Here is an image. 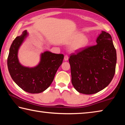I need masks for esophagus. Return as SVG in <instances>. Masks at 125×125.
I'll list each match as a JSON object with an SVG mask.
<instances>
[{
	"label": "esophagus",
	"mask_w": 125,
	"mask_h": 125,
	"mask_svg": "<svg viewBox=\"0 0 125 125\" xmlns=\"http://www.w3.org/2000/svg\"><path fill=\"white\" fill-rule=\"evenodd\" d=\"M68 56H67V55H65L64 56V61H68Z\"/></svg>",
	"instance_id": "obj_1"
}]
</instances>
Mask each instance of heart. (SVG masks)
<instances>
[{
    "instance_id": "heart-1",
    "label": "heart",
    "mask_w": 125,
    "mask_h": 125,
    "mask_svg": "<svg viewBox=\"0 0 125 125\" xmlns=\"http://www.w3.org/2000/svg\"><path fill=\"white\" fill-rule=\"evenodd\" d=\"M67 43H72L71 49L73 51H78L83 50L89 43V39L87 37L83 36L80 32L76 33L72 37L69 39L67 41Z\"/></svg>"
}]
</instances>
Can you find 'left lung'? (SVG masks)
<instances>
[{
    "mask_svg": "<svg viewBox=\"0 0 125 125\" xmlns=\"http://www.w3.org/2000/svg\"><path fill=\"white\" fill-rule=\"evenodd\" d=\"M101 32L96 39V45L76 51L69 57L72 83L82 94H93L102 90L115 75V48L111 35Z\"/></svg>",
    "mask_w": 125,
    "mask_h": 125,
    "instance_id": "obj_1",
    "label": "left lung"
}]
</instances>
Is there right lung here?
I'll list each match as a JSON object with an SVG mask.
<instances>
[{
  "instance_id": "1",
  "label": "right lung",
  "mask_w": 125,
  "mask_h": 125,
  "mask_svg": "<svg viewBox=\"0 0 125 125\" xmlns=\"http://www.w3.org/2000/svg\"><path fill=\"white\" fill-rule=\"evenodd\" d=\"M26 30L16 37L10 46L8 57V67L12 79L17 85L27 93H40L49 87L58 68L62 64L64 55L46 51L41 54L37 66H22L19 62L18 50L27 36Z\"/></svg>"
}]
</instances>
